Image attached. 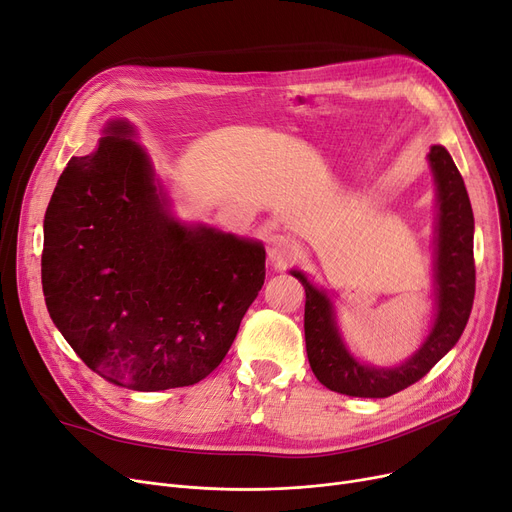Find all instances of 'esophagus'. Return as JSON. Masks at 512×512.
Returning <instances> with one entry per match:
<instances>
[{"label":"esophagus","instance_id":"obj_1","mask_svg":"<svg viewBox=\"0 0 512 512\" xmlns=\"http://www.w3.org/2000/svg\"><path fill=\"white\" fill-rule=\"evenodd\" d=\"M296 256V243L287 235H273L269 239V260L275 266H283Z\"/></svg>","mask_w":512,"mask_h":512}]
</instances>
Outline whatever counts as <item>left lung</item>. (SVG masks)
<instances>
[{"label":"left lung","mask_w":512,"mask_h":512,"mask_svg":"<svg viewBox=\"0 0 512 512\" xmlns=\"http://www.w3.org/2000/svg\"><path fill=\"white\" fill-rule=\"evenodd\" d=\"M435 181V248L433 291L435 314L425 342L396 367L360 362L346 346L335 321V306L325 289L308 281L302 271H289L306 291L304 333L306 354L314 377L331 392L354 398H387L425 377L460 339L475 298L473 233L475 221L469 193L444 145L427 154Z\"/></svg>","instance_id":"left-lung-1"}]
</instances>
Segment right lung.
Here are the masks:
<instances>
[{
    "label": "right lung",
    "instance_id": "add662e5",
    "mask_svg": "<svg viewBox=\"0 0 512 512\" xmlns=\"http://www.w3.org/2000/svg\"><path fill=\"white\" fill-rule=\"evenodd\" d=\"M135 127L114 118L70 158L43 221L41 279L87 367L135 392L185 387L227 356L264 285L258 239L183 223Z\"/></svg>",
    "mask_w": 512,
    "mask_h": 512
}]
</instances>
